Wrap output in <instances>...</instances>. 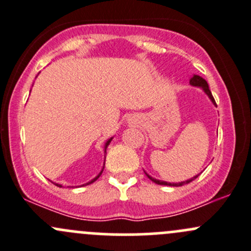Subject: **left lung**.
I'll list each match as a JSON object with an SVG mask.
<instances>
[{"label": "left lung", "instance_id": "8db88e82", "mask_svg": "<svg viewBox=\"0 0 251 251\" xmlns=\"http://www.w3.org/2000/svg\"><path fill=\"white\" fill-rule=\"evenodd\" d=\"M189 83H191L192 86H197V87H201V88H203L204 92L206 93V95L209 96L210 100H211V102L214 103L215 105H216V102H215L214 97H212V95H211V91L209 90V85H207V82H206V81L204 80L203 77L199 76V75H194V76L191 78V81H189ZM146 175H147V176H148V178H149V179H151V181L154 182V183H156V184H163V186H173V187H179V186H183V184L189 183V182H192V181H193V179H196L197 177L199 176V175H197V176L192 177V178L187 179V181L178 182V183H170V182H164V181H160V179H155V178H153V177L149 176V175L147 174V173H146Z\"/></svg>", "mask_w": 251, "mask_h": 251}]
</instances>
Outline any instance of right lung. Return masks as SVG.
<instances>
[{
    "mask_svg": "<svg viewBox=\"0 0 251 251\" xmlns=\"http://www.w3.org/2000/svg\"><path fill=\"white\" fill-rule=\"evenodd\" d=\"M111 140H113V138H110V140H108V141H107V143H105V147H104V149H107V147L109 146V143H110V141H111ZM103 169H104V166H103ZM103 169H102V171H100V173L98 174V176H96L95 178L92 179V181H90V182H88V183H86V184H91V183H93V182H95L96 179H97L98 177L100 176V175H102V173H103ZM54 184H55V186H58V187H62V186H60V184H58V183H54Z\"/></svg>",
    "mask_w": 251,
    "mask_h": 251,
    "instance_id": "right-lung-1",
    "label": "right lung"
}]
</instances>
